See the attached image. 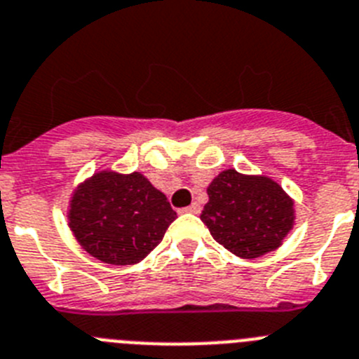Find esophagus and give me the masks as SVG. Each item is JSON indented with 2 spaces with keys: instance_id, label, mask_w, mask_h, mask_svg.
Segmentation results:
<instances>
[{
  "instance_id": "esophagus-1",
  "label": "esophagus",
  "mask_w": 359,
  "mask_h": 359,
  "mask_svg": "<svg viewBox=\"0 0 359 359\" xmlns=\"http://www.w3.org/2000/svg\"><path fill=\"white\" fill-rule=\"evenodd\" d=\"M182 212H191V215H198V212H200V205H198V203H191L189 208H184Z\"/></svg>"
}]
</instances>
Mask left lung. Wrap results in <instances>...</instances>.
<instances>
[{"label":"left lung","mask_w":359,"mask_h":359,"mask_svg":"<svg viewBox=\"0 0 359 359\" xmlns=\"http://www.w3.org/2000/svg\"><path fill=\"white\" fill-rule=\"evenodd\" d=\"M208 195L200 219L219 245L243 259L279 248L295 224L293 200L270 177L224 170Z\"/></svg>","instance_id":"left-lung-1"}]
</instances>
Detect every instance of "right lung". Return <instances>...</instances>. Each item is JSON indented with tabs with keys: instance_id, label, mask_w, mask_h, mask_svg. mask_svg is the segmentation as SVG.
<instances>
[{
	"instance_id": "obj_1",
	"label": "right lung",
	"mask_w": 359,
	"mask_h": 359,
	"mask_svg": "<svg viewBox=\"0 0 359 359\" xmlns=\"http://www.w3.org/2000/svg\"><path fill=\"white\" fill-rule=\"evenodd\" d=\"M177 212L140 172H96L76 186L67 225L87 254L107 264H135L163 241Z\"/></svg>"
}]
</instances>
